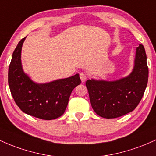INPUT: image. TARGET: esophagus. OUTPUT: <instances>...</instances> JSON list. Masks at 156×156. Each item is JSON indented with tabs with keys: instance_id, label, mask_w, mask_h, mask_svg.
Returning a JSON list of instances; mask_svg holds the SVG:
<instances>
[{
	"instance_id": "esophagus-1",
	"label": "esophagus",
	"mask_w": 156,
	"mask_h": 156,
	"mask_svg": "<svg viewBox=\"0 0 156 156\" xmlns=\"http://www.w3.org/2000/svg\"><path fill=\"white\" fill-rule=\"evenodd\" d=\"M80 79H81V81L83 82V83H84V82H85V80H86L87 76H86V74H85V73H80Z\"/></svg>"
}]
</instances>
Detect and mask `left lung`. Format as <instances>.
<instances>
[{
    "instance_id": "1",
    "label": "left lung",
    "mask_w": 156,
    "mask_h": 156,
    "mask_svg": "<svg viewBox=\"0 0 156 156\" xmlns=\"http://www.w3.org/2000/svg\"><path fill=\"white\" fill-rule=\"evenodd\" d=\"M148 73L144 47L139 44L133 68L127 76L115 80H87L85 85L94 111L106 119L117 118L133 111L144 94Z\"/></svg>"
}]
</instances>
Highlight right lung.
Listing matches in <instances>:
<instances>
[{
  "instance_id": "add662e5",
  "label": "right lung",
  "mask_w": 156,
  "mask_h": 156,
  "mask_svg": "<svg viewBox=\"0 0 156 156\" xmlns=\"http://www.w3.org/2000/svg\"><path fill=\"white\" fill-rule=\"evenodd\" d=\"M25 39L19 42L12 54L8 73L10 91L17 105L26 114L45 120L55 119L63 114L71 92L81 83L80 74L45 83L33 81L22 66Z\"/></svg>"
}]
</instances>
